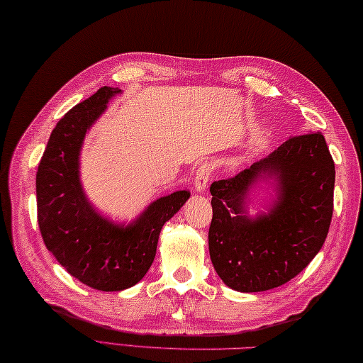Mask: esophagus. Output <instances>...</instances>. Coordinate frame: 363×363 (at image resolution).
Returning a JSON list of instances; mask_svg holds the SVG:
<instances>
[{
  "label": "esophagus",
  "mask_w": 363,
  "mask_h": 363,
  "mask_svg": "<svg viewBox=\"0 0 363 363\" xmlns=\"http://www.w3.org/2000/svg\"><path fill=\"white\" fill-rule=\"evenodd\" d=\"M210 177H211V166L208 162H203V164L197 167L196 175H194V188L197 192H203L206 189Z\"/></svg>",
  "instance_id": "34e87169"
}]
</instances>
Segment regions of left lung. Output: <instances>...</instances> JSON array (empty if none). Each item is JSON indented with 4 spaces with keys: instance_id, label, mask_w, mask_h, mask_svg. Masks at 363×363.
<instances>
[{
    "instance_id": "obj_1",
    "label": "left lung",
    "mask_w": 363,
    "mask_h": 363,
    "mask_svg": "<svg viewBox=\"0 0 363 363\" xmlns=\"http://www.w3.org/2000/svg\"><path fill=\"white\" fill-rule=\"evenodd\" d=\"M274 178L268 215L249 218L245 197L260 178ZM335 164L320 131L291 136L269 157L232 179L211 183V263L232 290L266 291L296 277L320 252L334 211Z\"/></svg>"
}]
</instances>
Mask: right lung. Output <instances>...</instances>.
Wrapping results in <instances>:
<instances>
[{
    "instance_id": "1",
    "label": "right lung",
    "mask_w": 363,
    "mask_h": 363,
    "mask_svg": "<svg viewBox=\"0 0 363 363\" xmlns=\"http://www.w3.org/2000/svg\"><path fill=\"white\" fill-rule=\"evenodd\" d=\"M121 89L100 87L51 131L37 167V220L47 249L70 276L101 291L136 285L153 263L162 225L189 191L161 197L131 224H117L87 202L79 183V150L87 130Z\"/></svg>"
}]
</instances>
